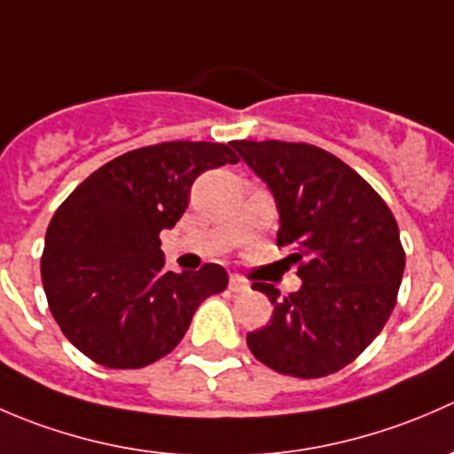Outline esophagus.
<instances>
[{"label":"esophagus","instance_id":"34e87169","mask_svg":"<svg viewBox=\"0 0 454 454\" xmlns=\"http://www.w3.org/2000/svg\"><path fill=\"white\" fill-rule=\"evenodd\" d=\"M228 290L237 292V294H239V292H248L250 286L244 281V278L239 277V274H231V281H228Z\"/></svg>","mask_w":454,"mask_h":454}]
</instances>
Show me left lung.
Instances as JSON below:
<instances>
[{
    "label": "left lung",
    "instance_id": "obj_1",
    "mask_svg": "<svg viewBox=\"0 0 454 454\" xmlns=\"http://www.w3.org/2000/svg\"><path fill=\"white\" fill-rule=\"evenodd\" d=\"M277 201V246H294L303 286L281 296L254 283L272 318L246 336L265 367L294 378L336 373L373 342L404 274L400 228L387 201L342 160L305 142L235 140Z\"/></svg>",
    "mask_w": 454,
    "mask_h": 454
}]
</instances>
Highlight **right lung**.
Instances as JSON below:
<instances>
[{
  "label": "right lung",
  "instance_id": "obj_1",
  "mask_svg": "<svg viewBox=\"0 0 454 454\" xmlns=\"http://www.w3.org/2000/svg\"><path fill=\"white\" fill-rule=\"evenodd\" d=\"M231 145L162 142L81 182L45 232L41 281L67 340L107 369H140L184 338L201 301L228 286L217 263L167 272L160 232L189 206L195 177L237 164Z\"/></svg>",
  "mask_w": 454,
  "mask_h": 454
}]
</instances>
